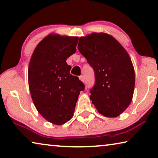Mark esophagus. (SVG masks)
Listing matches in <instances>:
<instances>
[{
	"mask_svg": "<svg viewBox=\"0 0 158 158\" xmlns=\"http://www.w3.org/2000/svg\"><path fill=\"white\" fill-rule=\"evenodd\" d=\"M79 79L81 80V81L82 82H84V81H85V80H84V77L83 76H80V77H79Z\"/></svg>",
	"mask_w": 158,
	"mask_h": 158,
	"instance_id": "1",
	"label": "esophagus"
}]
</instances>
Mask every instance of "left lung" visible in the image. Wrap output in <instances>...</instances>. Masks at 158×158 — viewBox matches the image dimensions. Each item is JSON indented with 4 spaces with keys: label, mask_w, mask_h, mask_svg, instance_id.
<instances>
[{
    "label": "left lung",
    "mask_w": 158,
    "mask_h": 158,
    "mask_svg": "<svg viewBox=\"0 0 158 158\" xmlns=\"http://www.w3.org/2000/svg\"><path fill=\"white\" fill-rule=\"evenodd\" d=\"M78 49L94 70L90 99L99 113L116 117L131 103L135 86L133 64L113 36L92 33L79 40Z\"/></svg>",
    "instance_id": "obj_1"
}]
</instances>
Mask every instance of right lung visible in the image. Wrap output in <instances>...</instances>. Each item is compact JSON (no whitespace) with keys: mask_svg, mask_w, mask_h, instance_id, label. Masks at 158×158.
Segmentation results:
<instances>
[{"mask_svg":"<svg viewBox=\"0 0 158 158\" xmlns=\"http://www.w3.org/2000/svg\"><path fill=\"white\" fill-rule=\"evenodd\" d=\"M79 38L50 34L37 45L29 64L30 94L37 110L52 124L72 118L84 84L69 73L67 58L76 52Z\"/></svg>","mask_w":158,"mask_h":158,"instance_id":"right-lung-1","label":"right lung"}]
</instances>
